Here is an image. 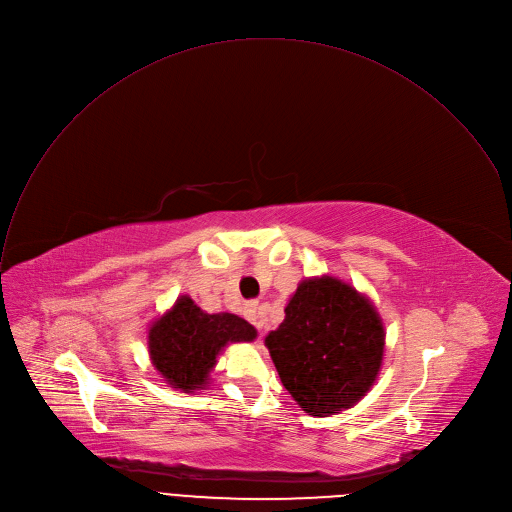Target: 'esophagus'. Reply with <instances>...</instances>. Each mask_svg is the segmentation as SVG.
Wrapping results in <instances>:
<instances>
[{
	"label": "esophagus",
	"mask_w": 512,
	"mask_h": 512,
	"mask_svg": "<svg viewBox=\"0 0 512 512\" xmlns=\"http://www.w3.org/2000/svg\"><path fill=\"white\" fill-rule=\"evenodd\" d=\"M264 306L262 304H258V302H248L246 306H244V315H246V319L252 323V325H256L258 329H264Z\"/></svg>",
	"instance_id": "1"
}]
</instances>
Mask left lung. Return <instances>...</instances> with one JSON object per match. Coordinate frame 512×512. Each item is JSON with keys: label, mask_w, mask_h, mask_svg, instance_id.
Instances as JSON below:
<instances>
[{"label": "left lung", "mask_w": 512, "mask_h": 512, "mask_svg": "<svg viewBox=\"0 0 512 512\" xmlns=\"http://www.w3.org/2000/svg\"><path fill=\"white\" fill-rule=\"evenodd\" d=\"M264 345L302 412L329 418L357 405L375 385L385 325L367 294L323 274L296 286L284 321Z\"/></svg>", "instance_id": "8db88e82"}]
</instances>
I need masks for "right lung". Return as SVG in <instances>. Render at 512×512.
<instances>
[{"mask_svg":"<svg viewBox=\"0 0 512 512\" xmlns=\"http://www.w3.org/2000/svg\"><path fill=\"white\" fill-rule=\"evenodd\" d=\"M256 329L232 313H206L187 294L159 315L147 331L149 359L163 381L183 393L210 385L220 353L230 343H252Z\"/></svg>","mask_w":512,"mask_h":512,"instance_id":"obj_1","label":"right lung"}]
</instances>
